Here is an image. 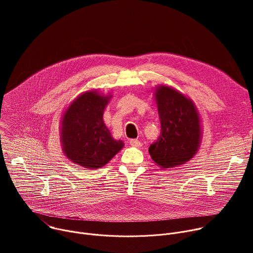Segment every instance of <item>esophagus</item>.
Segmentation results:
<instances>
[{"instance_id": "1", "label": "esophagus", "mask_w": 253, "mask_h": 253, "mask_svg": "<svg viewBox=\"0 0 253 253\" xmlns=\"http://www.w3.org/2000/svg\"><path fill=\"white\" fill-rule=\"evenodd\" d=\"M129 144L132 147H139L140 146V141L137 139H131L129 141Z\"/></svg>"}]
</instances>
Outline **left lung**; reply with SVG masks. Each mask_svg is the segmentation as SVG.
<instances>
[{
  "label": "left lung",
  "mask_w": 253,
  "mask_h": 253,
  "mask_svg": "<svg viewBox=\"0 0 253 253\" xmlns=\"http://www.w3.org/2000/svg\"><path fill=\"white\" fill-rule=\"evenodd\" d=\"M161 124L160 136L149 147L152 160L161 168H173L191 160L200 147L202 126L194 102L167 85L154 90Z\"/></svg>",
  "instance_id": "left-lung-1"
}]
</instances>
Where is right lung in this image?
<instances>
[{
	"mask_svg": "<svg viewBox=\"0 0 253 253\" xmlns=\"http://www.w3.org/2000/svg\"><path fill=\"white\" fill-rule=\"evenodd\" d=\"M112 95L89 90L71 102L62 114L60 137L65 156L87 169H98L109 162L123 147L103 120Z\"/></svg>",
	"mask_w": 253,
	"mask_h": 253,
	"instance_id": "right-lung-1",
	"label": "right lung"
}]
</instances>
